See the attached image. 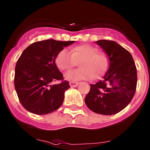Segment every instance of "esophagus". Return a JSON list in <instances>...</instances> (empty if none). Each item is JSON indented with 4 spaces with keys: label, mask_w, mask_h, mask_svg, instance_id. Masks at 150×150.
<instances>
[{
    "label": "esophagus",
    "mask_w": 150,
    "mask_h": 150,
    "mask_svg": "<svg viewBox=\"0 0 150 150\" xmlns=\"http://www.w3.org/2000/svg\"><path fill=\"white\" fill-rule=\"evenodd\" d=\"M78 82H73V81L70 82V87H76V86H78Z\"/></svg>",
    "instance_id": "esophagus-1"
}]
</instances>
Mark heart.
I'll return each mask as SVG.
<instances>
[{"mask_svg":"<svg viewBox=\"0 0 150 150\" xmlns=\"http://www.w3.org/2000/svg\"><path fill=\"white\" fill-rule=\"evenodd\" d=\"M80 68L66 72L64 78L71 81L98 78L103 73L107 66V60L103 54L98 52L96 47L90 45H81L73 47L70 52L62 49L57 54L55 63L59 69L68 70L76 62Z\"/></svg>","mask_w":150,"mask_h":150,"instance_id":"obj_1","label":"heart"}]
</instances>
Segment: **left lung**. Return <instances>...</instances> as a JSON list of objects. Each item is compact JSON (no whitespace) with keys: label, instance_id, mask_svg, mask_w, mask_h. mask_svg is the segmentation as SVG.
Instances as JSON below:
<instances>
[{"label":"left lung","instance_id":"1","mask_svg":"<svg viewBox=\"0 0 150 150\" xmlns=\"http://www.w3.org/2000/svg\"><path fill=\"white\" fill-rule=\"evenodd\" d=\"M109 58V67L103 79L91 85L85 103L90 110L102 115H113L128 105L136 92L137 67L132 54L117 42L98 40Z\"/></svg>","mask_w":150,"mask_h":150}]
</instances>
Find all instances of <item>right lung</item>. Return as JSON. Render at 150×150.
Segmentation results:
<instances>
[{"label":"right lung","mask_w":150,"mask_h":150,"mask_svg":"<svg viewBox=\"0 0 150 150\" xmlns=\"http://www.w3.org/2000/svg\"><path fill=\"white\" fill-rule=\"evenodd\" d=\"M74 41L54 39L36 42L25 49L15 67L14 86L19 101L25 109L37 115L53 112L62 105L69 82L55 63L57 54ZM56 80L59 84L52 85Z\"/></svg>","instance_id":"add662e5"}]
</instances>
